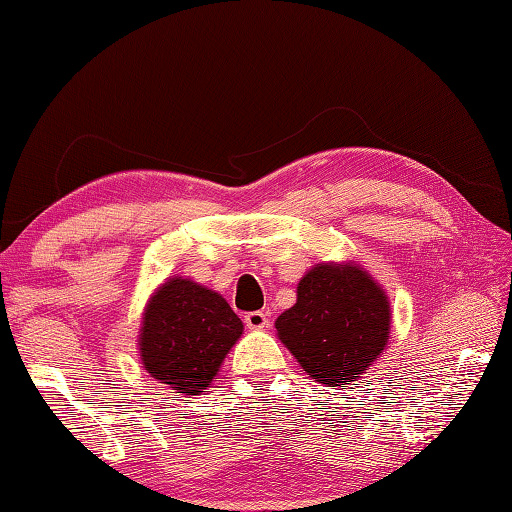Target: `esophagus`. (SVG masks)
Here are the masks:
<instances>
[{
  "mask_svg": "<svg viewBox=\"0 0 512 512\" xmlns=\"http://www.w3.org/2000/svg\"><path fill=\"white\" fill-rule=\"evenodd\" d=\"M244 323L248 330H266L270 325L268 314L262 310H255V312H246L244 314Z\"/></svg>",
  "mask_w": 512,
  "mask_h": 512,
  "instance_id": "obj_1",
  "label": "esophagus"
}]
</instances>
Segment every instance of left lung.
<instances>
[{
    "label": "left lung",
    "mask_w": 512,
    "mask_h": 512,
    "mask_svg": "<svg viewBox=\"0 0 512 512\" xmlns=\"http://www.w3.org/2000/svg\"><path fill=\"white\" fill-rule=\"evenodd\" d=\"M275 328L303 372L325 387H343L385 350L391 310L385 290L358 264H317Z\"/></svg>",
    "instance_id": "left-lung-1"
}]
</instances>
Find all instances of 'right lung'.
Here are the masks:
<instances>
[{
	"label": "right lung",
	"mask_w": 512,
	"mask_h": 512,
	"mask_svg": "<svg viewBox=\"0 0 512 512\" xmlns=\"http://www.w3.org/2000/svg\"><path fill=\"white\" fill-rule=\"evenodd\" d=\"M244 325L217 292L191 279H167L151 295L140 328V358L147 374L198 396L211 385Z\"/></svg>",
	"instance_id": "right-lung-1"
}]
</instances>
